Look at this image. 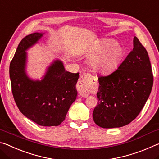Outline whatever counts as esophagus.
Returning <instances> with one entry per match:
<instances>
[{
  "instance_id": "obj_1",
  "label": "esophagus",
  "mask_w": 159,
  "mask_h": 159,
  "mask_svg": "<svg viewBox=\"0 0 159 159\" xmlns=\"http://www.w3.org/2000/svg\"><path fill=\"white\" fill-rule=\"evenodd\" d=\"M93 77L90 74L84 73L79 78L77 88L80 96L87 97L93 91Z\"/></svg>"
}]
</instances>
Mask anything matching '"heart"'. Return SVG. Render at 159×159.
I'll use <instances>...</instances> for the list:
<instances>
[{"mask_svg":"<svg viewBox=\"0 0 159 159\" xmlns=\"http://www.w3.org/2000/svg\"><path fill=\"white\" fill-rule=\"evenodd\" d=\"M122 46L111 40H104L93 50L90 64L95 71L107 74L115 69L123 56Z\"/></svg>","mask_w":159,"mask_h":159,"instance_id":"obj_1","label":"heart"}]
</instances>
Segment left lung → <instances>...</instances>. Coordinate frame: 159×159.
I'll list each match as a JSON object with an SVG mask.
<instances>
[{
    "label": "left lung",
    "instance_id": "left-lung-1",
    "mask_svg": "<svg viewBox=\"0 0 159 159\" xmlns=\"http://www.w3.org/2000/svg\"><path fill=\"white\" fill-rule=\"evenodd\" d=\"M134 48L117 69L99 76L98 104L93 120L103 128L128 125L139 115L149 98L154 77L147 51L136 36Z\"/></svg>",
    "mask_w": 159,
    "mask_h": 159
}]
</instances>
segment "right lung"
<instances>
[{"mask_svg":"<svg viewBox=\"0 0 159 159\" xmlns=\"http://www.w3.org/2000/svg\"><path fill=\"white\" fill-rule=\"evenodd\" d=\"M42 34L22 39L10 64V77L15 102L21 114L42 126H57L65 119L76 100L79 73L66 71L61 61H55L44 79L34 81L25 74V50L38 41Z\"/></svg>","mask_w":159,"mask_h":159,"instance_id":"add662e5","label":"right lung"}]
</instances>
